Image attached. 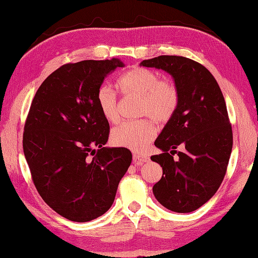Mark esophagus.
<instances>
[{
	"label": "esophagus",
	"instance_id": "obj_1",
	"mask_svg": "<svg viewBox=\"0 0 258 258\" xmlns=\"http://www.w3.org/2000/svg\"><path fill=\"white\" fill-rule=\"evenodd\" d=\"M133 161L135 165H142V164H146L149 161V157L146 156V155H140V154H135L133 156Z\"/></svg>",
	"mask_w": 258,
	"mask_h": 258
}]
</instances>
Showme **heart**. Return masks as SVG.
Masks as SVG:
<instances>
[{"mask_svg":"<svg viewBox=\"0 0 258 258\" xmlns=\"http://www.w3.org/2000/svg\"><path fill=\"white\" fill-rule=\"evenodd\" d=\"M125 94L141 99L139 110L141 115L150 116L159 123H165L176 112L180 94L172 82L160 80L159 75L146 68H134L125 73L118 82ZM97 104L103 118L115 123L118 119V103L112 90L100 87ZM156 134L155 125L149 119L127 120L112 130L111 142L117 147L141 151L149 145Z\"/></svg>","mask_w":258,"mask_h":258,"instance_id":"obj_1","label":"heart"}]
</instances>
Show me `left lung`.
<instances>
[{
    "label": "left lung",
    "instance_id": "1",
    "mask_svg": "<svg viewBox=\"0 0 258 258\" xmlns=\"http://www.w3.org/2000/svg\"><path fill=\"white\" fill-rule=\"evenodd\" d=\"M140 66L168 73L180 94L176 112L155 141L161 154L151 160L163 167V176L152 192L169 211L194 212L218 190L232 151L224 97L211 72L184 56L159 55ZM177 146L183 151L174 160Z\"/></svg>",
    "mask_w": 258,
    "mask_h": 258
}]
</instances>
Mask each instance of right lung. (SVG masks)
I'll use <instances>...</instances> for the list:
<instances>
[{
  "mask_svg": "<svg viewBox=\"0 0 258 258\" xmlns=\"http://www.w3.org/2000/svg\"><path fill=\"white\" fill-rule=\"evenodd\" d=\"M118 58L63 64L38 87L25 124L24 154L42 199L64 218L89 222L115 200L132 161L126 148L104 147L109 123L97 104Z\"/></svg>",
  "mask_w": 258,
  "mask_h": 258,
  "instance_id": "add662e5",
  "label": "right lung"
}]
</instances>
